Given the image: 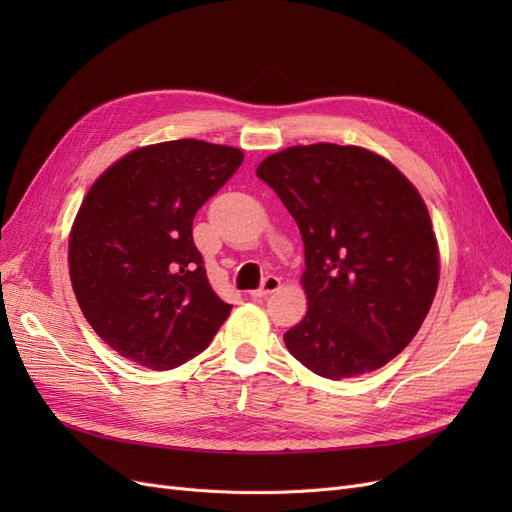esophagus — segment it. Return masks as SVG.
Here are the masks:
<instances>
[{"label": "esophagus", "mask_w": 512, "mask_h": 512, "mask_svg": "<svg viewBox=\"0 0 512 512\" xmlns=\"http://www.w3.org/2000/svg\"><path fill=\"white\" fill-rule=\"evenodd\" d=\"M280 286H282V280H280V277H275V275H267L265 280H262L260 288H258V290H252V297H254V299L269 297V294H273L275 290H280Z\"/></svg>", "instance_id": "obj_1"}]
</instances>
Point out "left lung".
Listing matches in <instances>:
<instances>
[{
	"mask_svg": "<svg viewBox=\"0 0 512 512\" xmlns=\"http://www.w3.org/2000/svg\"><path fill=\"white\" fill-rule=\"evenodd\" d=\"M305 245V318L286 348L314 374L342 380L404 350L436 297L438 241L421 194L374 151L297 145L262 160Z\"/></svg>",
	"mask_w": 512,
	"mask_h": 512,
	"instance_id": "left-lung-1",
	"label": "left lung"
}]
</instances>
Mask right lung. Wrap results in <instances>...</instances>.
<instances>
[{
	"label": "right lung",
	"mask_w": 512,
	"mask_h": 512,
	"mask_svg": "<svg viewBox=\"0 0 512 512\" xmlns=\"http://www.w3.org/2000/svg\"><path fill=\"white\" fill-rule=\"evenodd\" d=\"M241 162L235 147L181 138L130 151L91 185L70 232V280L87 322L123 359L179 367L228 318L192 224Z\"/></svg>",
	"instance_id": "obj_1"
}]
</instances>
